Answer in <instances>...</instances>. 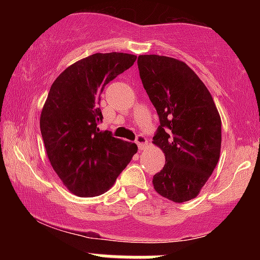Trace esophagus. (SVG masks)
I'll return each instance as SVG.
<instances>
[{"label":"esophagus","instance_id":"esophagus-1","mask_svg":"<svg viewBox=\"0 0 260 260\" xmlns=\"http://www.w3.org/2000/svg\"><path fill=\"white\" fill-rule=\"evenodd\" d=\"M136 143H137V145H138L139 150H144V149L147 148L148 140H147V138H145L144 136H143V134H139V136H137Z\"/></svg>","mask_w":260,"mask_h":260}]
</instances>
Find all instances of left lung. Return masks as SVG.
Returning <instances> with one entry per match:
<instances>
[{
    "instance_id": "1",
    "label": "left lung",
    "mask_w": 260,
    "mask_h": 260,
    "mask_svg": "<svg viewBox=\"0 0 260 260\" xmlns=\"http://www.w3.org/2000/svg\"><path fill=\"white\" fill-rule=\"evenodd\" d=\"M139 76L160 126L154 144L165 154L154 189L175 203L198 196L215 170L221 149V118L210 92L184 62L140 55Z\"/></svg>"
}]
</instances>
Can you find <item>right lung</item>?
Returning <instances> with one entry per match:
<instances>
[{
  "label": "right lung",
  "instance_id": "add662e5",
  "mask_svg": "<svg viewBox=\"0 0 260 260\" xmlns=\"http://www.w3.org/2000/svg\"><path fill=\"white\" fill-rule=\"evenodd\" d=\"M137 56L94 53L56 78L40 116L47 156L64 186L78 197L103 194L137 153L134 143L100 131V95L106 84L132 67Z\"/></svg>",
  "mask_w": 260,
  "mask_h": 260
}]
</instances>
